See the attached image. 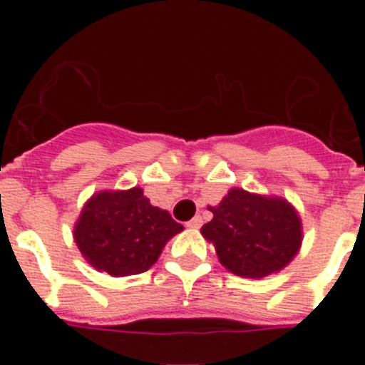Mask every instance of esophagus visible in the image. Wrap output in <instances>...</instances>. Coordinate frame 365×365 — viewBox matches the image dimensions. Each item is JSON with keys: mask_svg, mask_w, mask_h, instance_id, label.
<instances>
[{"mask_svg": "<svg viewBox=\"0 0 365 365\" xmlns=\"http://www.w3.org/2000/svg\"><path fill=\"white\" fill-rule=\"evenodd\" d=\"M201 225H202L201 215H195V217H192L188 222H186V227L193 228V230H195V228H201Z\"/></svg>", "mask_w": 365, "mask_h": 365, "instance_id": "esophagus-1", "label": "esophagus"}]
</instances>
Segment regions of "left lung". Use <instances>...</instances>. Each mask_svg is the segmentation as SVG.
<instances>
[{"instance_id":"obj_1","label":"left lung","mask_w":365,"mask_h":365,"mask_svg":"<svg viewBox=\"0 0 365 365\" xmlns=\"http://www.w3.org/2000/svg\"><path fill=\"white\" fill-rule=\"evenodd\" d=\"M210 212L214 219L201 234L214 243L222 265L243 278L278 272L302 245V221L283 199L234 188Z\"/></svg>"}]
</instances>
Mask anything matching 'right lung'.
Returning a JSON list of instances; mask_svg holds the SVG:
<instances>
[{"label":"right lung","instance_id":"obj_1","mask_svg":"<svg viewBox=\"0 0 365 365\" xmlns=\"http://www.w3.org/2000/svg\"><path fill=\"white\" fill-rule=\"evenodd\" d=\"M182 230L140 188L100 192L83 206L74 227L80 252L96 270L111 276L146 272L170 237Z\"/></svg>","mask_w":365,"mask_h":365}]
</instances>
